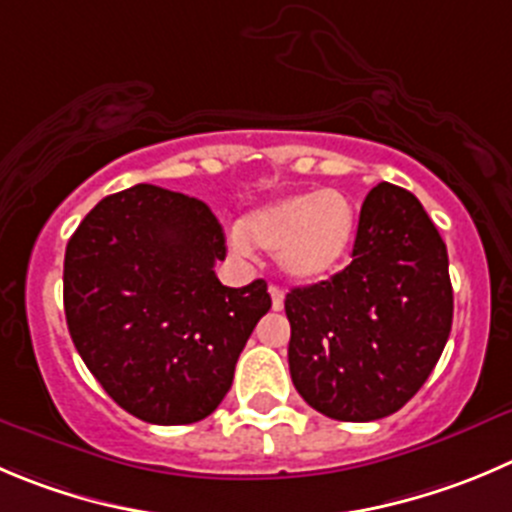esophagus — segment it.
I'll use <instances>...</instances> for the list:
<instances>
[{
	"instance_id": "34e87169",
	"label": "esophagus",
	"mask_w": 512,
	"mask_h": 512,
	"mask_svg": "<svg viewBox=\"0 0 512 512\" xmlns=\"http://www.w3.org/2000/svg\"><path fill=\"white\" fill-rule=\"evenodd\" d=\"M269 294H271V306H274V311L284 309V291H281L279 286H271Z\"/></svg>"
}]
</instances>
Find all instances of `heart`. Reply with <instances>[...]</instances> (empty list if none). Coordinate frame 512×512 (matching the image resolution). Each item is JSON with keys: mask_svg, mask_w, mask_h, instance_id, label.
<instances>
[{"mask_svg": "<svg viewBox=\"0 0 512 512\" xmlns=\"http://www.w3.org/2000/svg\"><path fill=\"white\" fill-rule=\"evenodd\" d=\"M357 233V208L337 188L294 193L256 208L231 231L238 256L253 246L276 253L279 269L296 284L324 281L344 264Z\"/></svg>", "mask_w": 512, "mask_h": 512, "instance_id": "heart-1", "label": "heart"}]
</instances>
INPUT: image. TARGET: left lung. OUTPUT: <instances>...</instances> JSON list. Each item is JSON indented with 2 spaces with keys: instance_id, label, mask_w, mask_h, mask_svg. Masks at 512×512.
I'll return each instance as SVG.
<instances>
[{
  "instance_id": "obj_1",
  "label": "left lung",
  "mask_w": 512,
  "mask_h": 512,
  "mask_svg": "<svg viewBox=\"0 0 512 512\" xmlns=\"http://www.w3.org/2000/svg\"><path fill=\"white\" fill-rule=\"evenodd\" d=\"M289 369L306 405L342 422L405 407L452 326L447 246L422 203L379 183L359 213L352 264L286 294Z\"/></svg>"
}]
</instances>
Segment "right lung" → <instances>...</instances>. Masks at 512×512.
<instances>
[{
	"instance_id": "right-lung-1",
	"label": "right lung",
	"mask_w": 512,
	"mask_h": 512,
	"mask_svg": "<svg viewBox=\"0 0 512 512\" xmlns=\"http://www.w3.org/2000/svg\"><path fill=\"white\" fill-rule=\"evenodd\" d=\"M221 223L203 201L140 186L102 198L65 251L67 329L97 382L143 422L191 425L231 389L271 309L266 281H218Z\"/></svg>"
}]
</instances>
